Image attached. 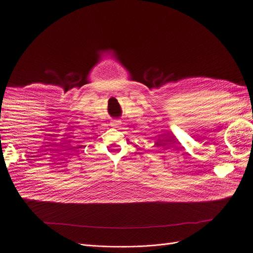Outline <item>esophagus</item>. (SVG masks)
Returning <instances> with one entry per match:
<instances>
[{
	"label": "esophagus",
	"mask_w": 253,
	"mask_h": 253,
	"mask_svg": "<svg viewBox=\"0 0 253 253\" xmlns=\"http://www.w3.org/2000/svg\"><path fill=\"white\" fill-rule=\"evenodd\" d=\"M122 125H123V123H122L121 120H114V121L111 122V126H114L115 128L123 129V128H122Z\"/></svg>",
	"instance_id": "34e87169"
}]
</instances>
